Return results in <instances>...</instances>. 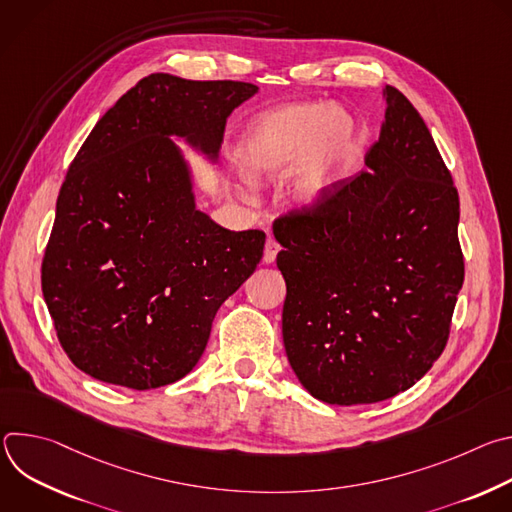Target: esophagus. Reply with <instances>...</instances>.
Listing matches in <instances>:
<instances>
[{
  "mask_svg": "<svg viewBox=\"0 0 512 512\" xmlns=\"http://www.w3.org/2000/svg\"><path fill=\"white\" fill-rule=\"evenodd\" d=\"M279 245H277V241H273V239H267V243H265V251H263V263H273L275 261V257H277V253H279Z\"/></svg>",
  "mask_w": 512,
  "mask_h": 512,
  "instance_id": "obj_1",
  "label": "esophagus"
}]
</instances>
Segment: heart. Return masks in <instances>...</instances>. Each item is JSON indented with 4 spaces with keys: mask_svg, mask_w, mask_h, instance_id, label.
Masks as SVG:
<instances>
[{
    "mask_svg": "<svg viewBox=\"0 0 512 512\" xmlns=\"http://www.w3.org/2000/svg\"><path fill=\"white\" fill-rule=\"evenodd\" d=\"M356 125L344 113L322 103H294L263 115L239 145V166L249 182L289 176V194L298 206L318 204L338 170L354 152Z\"/></svg>",
    "mask_w": 512,
    "mask_h": 512,
    "instance_id": "obj_1",
    "label": "heart"
}]
</instances>
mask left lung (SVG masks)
<instances>
[{"label":"left lung","instance_id":"obj_1","mask_svg":"<svg viewBox=\"0 0 512 512\" xmlns=\"http://www.w3.org/2000/svg\"><path fill=\"white\" fill-rule=\"evenodd\" d=\"M383 97L367 170L273 223L285 354L330 405L413 387L446 348L464 283L452 174L409 99L389 85Z\"/></svg>","mask_w":512,"mask_h":512}]
</instances>
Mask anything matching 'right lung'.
Returning <instances> with one entry per match:
<instances>
[{"label": "right lung", "mask_w": 512, "mask_h": 512, "mask_svg": "<svg viewBox=\"0 0 512 512\" xmlns=\"http://www.w3.org/2000/svg\"><path fill=\"white\" fill-rule=\"evenodd\" d=\"M259 89L156 72L93 127L56 200L42 294L60 346L97 381L137 391L186 377L212 320L255 271L265 233L229 231L194 204L178 145L210 160Z\"/></svg>", "instance_id": "obj_1"}]
</instances>
